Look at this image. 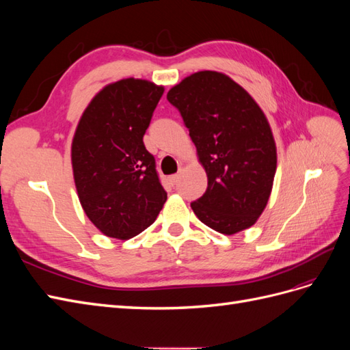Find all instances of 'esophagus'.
<instances>
[{
    "mask_svg": "<svg viewBox=\"0 0 350 350\" xmlns=\"http://www.w3.org/2000/svg\"><path fill=\"white\" fill-rule=\"evenodd\" d=\"M178 179H179V174H175V175L169 176V181H171L172 185H176V184H178Z\"/></svg>",
    "mask_w": 350,
    "mask_h": 350,
    "instance_id": "34e87169",
    "label": "esophagus"
}]
</instances>
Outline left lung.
Masks as SVG:
<instances>
[{
  "label": "left lung",
  "instance_id": "left-lung-1",
  "mask_svg": "<svg viewBox=\"0 0 350 350\" xmlns=\"http://www.w3.org/2000/svg\"><path fill=\"white\" fill-rule=\"evenodd\" d=\"M181 112L207 174V189L191 208L224 235L251 228L266 208L278 149L266 113L251 94L219 71H198L167 92Z\"/></svg>",
  "mask_w": 350,
  "mask_h": 350
}]
</instances>
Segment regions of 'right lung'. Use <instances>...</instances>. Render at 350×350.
<instances>
[{"label": "right lung", "instance_id": "right-lung-1", "mask_svg": "<svg viewBox=\"0 0 350 350\" xmlns=\"http://www.w3.org/2000/svg\"><path fill=\"white\" fill-rule=\"evenodd\" d=\"M163 86L143 79L109 83L80 116L71 143L74 184L84 213L103 235L130 239L166 201L143 135Z\"/></svg>", "mask_w": 350, "mask_h": 350}]
</instances>
